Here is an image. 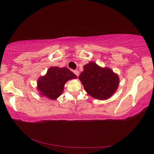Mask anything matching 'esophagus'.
<instances>
[{
  "label": "esophagus",
  "instance_id": "1",
  "mask_svg": "<svg viewBox=\"0 0 154 154\" xmlns=\"http://www.w3.org/2000/svg\"><path fill=\"white\" fill-rule=\"evenodd\" d=\"M73 72H74V73L76 75L77 77L79 75V71H78V70H75V71H73Z\"/></svg>",
  "mask_w": 154,
  "mask_h": 154
}]
</instances>
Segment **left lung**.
Masks as SVG:
<instances>
[{
	"mask_svg": "<svg viewBox=\"0 0 154 154\" xmlns=\"http://www.w3.org/2000/svg\"><path fill=\"white\" fill-rule=\"evenodd\" d=\"M79 79L87 93L94 99L106 100L116 92L119 77L110 68L101 67L94 62L84 65Z\"/></svg>",
	"mask_w": 154,
	"mask_h": 154,
	"instance_id": "8db88e82",
	"label": "left lung"
}]
</instances>
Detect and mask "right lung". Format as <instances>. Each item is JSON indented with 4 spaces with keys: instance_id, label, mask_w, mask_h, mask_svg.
<instances>
[{
    "instance_id": "obj_1",
    "label": "right lung",
    "mask_w": 154,
    "mask_h": 154,
    "mask_svg": "<svg viewBox=\"0 0 154 154\" xmlns=\"http://www.w3.org/2000/svg\"><path fill=\"white\" fill-rule=\"evenodd\" d=\"M77 77L67 67H51L44 76L38 80V90L42 96L51 100L56 99L61 95L67 81Z\"/></svg>"
}]
</instances>
